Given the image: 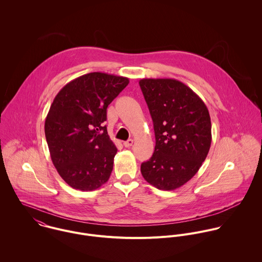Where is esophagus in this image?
<instances>
[{
  "label": "esophagus",
  "instance_id": "obj_1",
  "mask_svg": "<svg viewBox=\"0 0 262 262\" xmlns=\"http://www.w3.org/2000/svg\"><path fill=\"white\" fill-rule=\"evenodd\" d=\"M123 144H124V146H125V147L129 148V147H131V146L133 145V140H132V139H129V140L125 141Z\"/></svg>",
  "mask_w": 262,
  "mask_h": 262
}]
</instances>
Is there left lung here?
<instances>
[{"instance_id": "left-lung-1", "label": "left lung", "mask_w": 262, "mask_h": 262, "mask_svg": "<svg viewBox=\"0 0 262 262\" xmlns=\"http://www.w3.org/2000/svg\"><path fill=\"white\" fill-rule=\"evenodd\" d=\"M155 133V149L141 164L144 180L162 190L184 186L199 171L212 142L207 106L187 84L174 78H142Z\"/></svg>"}]
</instances>
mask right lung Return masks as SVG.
I'll return each mask as SVG.
<instances>
[{"label":"right lung","mask_w":262,"mask_h":262,"mask_svg":"<svg viewBox=\"0 0 262 262\" xmlns=\"http://www.w3.org/2000/svg\"><path fill=\"white\" fill-rule=\"evenodd\" d=\"M128 83V77L90 73L67 83L54 98L45 137L53 165L70 187L91 191L108 182L117 147L103 123L108 106Z\"/></svg>","instance_id":"add662e5"}]
</instances>
